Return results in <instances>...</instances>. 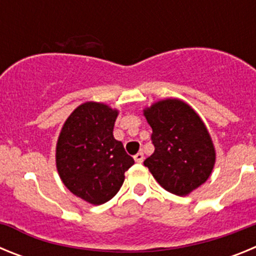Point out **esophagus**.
<instances>
[{
  "mask_svg": "<svg viewBox=\"0 0 256 256\" xmlns=\"http://www.w3.org/2000/svg\"><path fill=\"white\" fill-rule=\"evenodd\" d=\"M134 162H144V152H141V151H140V152H137L134 155Z\"/></svg>",
  "mask_w": 256,
  "mask_h": 256,
  "instance_id": "34e87169",
  "label": "esophagus"
}]
</instances>
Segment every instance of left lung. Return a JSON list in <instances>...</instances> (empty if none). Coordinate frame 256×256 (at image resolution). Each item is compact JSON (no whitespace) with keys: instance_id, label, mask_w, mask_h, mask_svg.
Wrapping results in <instances>:
<instances>
[{"instance_id":"1","label":"left lung","mask_w":256,"mask_h":256,"mask_svg":"<svg viewBox=\"0 0 256 256\" xmlns=\"http://www.w3.org/2000/svg\"><path fill=\"white\" fill-rule=\"evenodd\" d=\"M152 128L155 151L144 166L162 188L186 196L206 182L216 162V150L204 122L190 105L166 98L144 108Z\"/></svg>"}]
</instances>
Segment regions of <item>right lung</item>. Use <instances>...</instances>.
<instances>
[{"mask_svg":"<svg viewBox=\"0 0 256 256\" xmlns=\"http://www.w3.org/2000/svg\"><path fill=\"white\" fill-rule=\"evenodd\" d=\"M118 110L105 104L84 102L62 126L56 144V168L72 194L90 204L112 200L134 164L112 136Z\"/></svg>","mask_w":256,"mask_h":256,"instance_id":"obj_1","label":"right lung"}]
</instances>
